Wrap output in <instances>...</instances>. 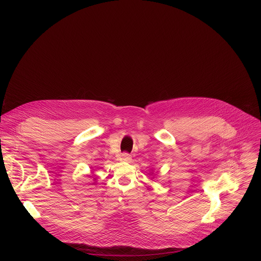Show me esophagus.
I'll list each match as a JSON object with an SVG mask.
<instances>
[{
    "label": "esophagus",
    "mask_w": 261,
    "mask_h": 261,
    "mask_svg": "<svg viewBox=\"0 0 261 261\" xmlns=\"http://www.w3.org/2000/svg\"><path fill=\"white\" fill-rule=\"evenodd\" d=\"M131 158H132L131 155L128 154V153H123V154H122V159L125 160V161H130Z\"/></svg>",
    "instance_id": "esophagus-1"
}]
</instances>
